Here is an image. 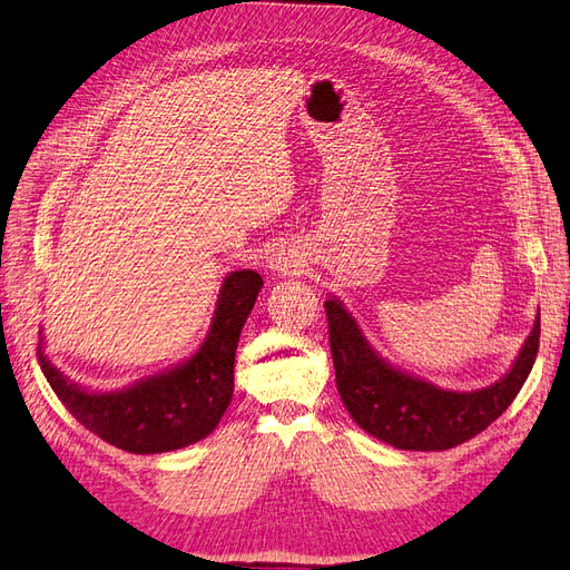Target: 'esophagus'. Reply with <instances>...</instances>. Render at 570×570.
I'll use <instances>...</instances> for the list:
<instances>
[{
	"instance_id": "esophagus-1",
	"label": "esophagus",
	"mask_w": 570,
	"mask_h": 570,
	"mask_svg": "<svg viewBox=\"0 0 570 570\" xmlns=\"http://www.w3.org/2000/svg\"><path fill=\"white\" fill-rule=\"evenodd\" d=\"M275 268H278V271H285V268H287V261H281V258H278V261H275Z\"/></svg>"
}]
</instances>
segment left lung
Returning a JSON list of instances; mask_svg holds the SVG:
<instances>
[{"label":"left lung","mask_w":570,"mask_h":570,"mask_svg":"<svg viewBox=\"0 0 570 570\" xmlns=\"http://www.w3.org/2000/svg\"><path fill=\"white\" fill-rule=\"evenodd\" d=\"M335 383L364 432L400 451H449L499 420L525 383L540 350V314L511 372L487 389L458 393L410 376L379 357L341 299H326Z\"/></svg>","instance_id":"left-lung-1"}]
</instances>
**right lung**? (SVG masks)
I'll return each mask as SVG.
<instances>
[{"mask_svg":"<svg viewBox=\"0 0 570 570\" xmlns=\"http://www.w3.org/2000/svg\"><path fill=\"white\" fill-rule=\"evenodd\" d=\"M264 281L256 271H233L223 281L210 331L194 355L134 386L90 393L76 386L38 347L45 379L88 432L129 453H167L206 439L235 391V352L244 321Z\"/></svg>","mask_w":570,"mask_h":570,"instance_id":"right-lung-1","label":"right lung"}]
</instances>
